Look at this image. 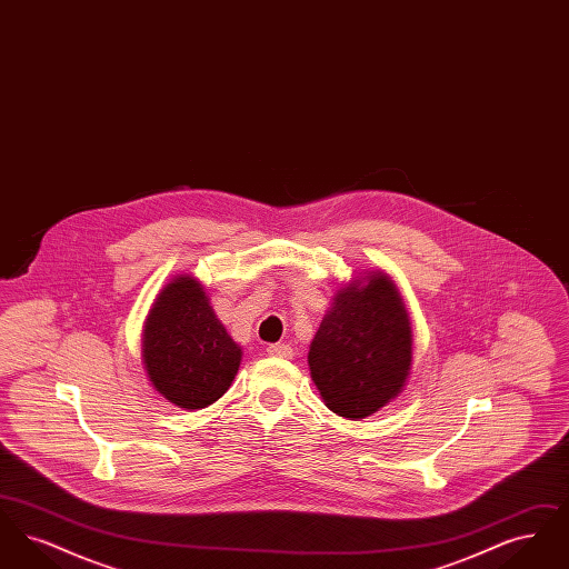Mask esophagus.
Wrapping results in <instances>:
<instances>
[{
    "label": "esophagus",
    "mask_w": 569,
    "mask_h": 569,
    "mask_svg": "<svg viewBox=\"0 0 569 569\" xmlns=\"http://www.w3.org/2000/svg\"><path fill=\"white\" fill-rule=\"evenodd\" d=\"M267 352L274 356V358H292L295 356V350L290 346H286V343H272V346L267 348Z\"/></svg>",
    "instance_id": "esophagus-1"
}]
</instances>
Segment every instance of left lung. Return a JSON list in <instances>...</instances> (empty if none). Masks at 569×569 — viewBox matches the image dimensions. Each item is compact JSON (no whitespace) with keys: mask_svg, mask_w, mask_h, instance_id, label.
<instances>
[{"mask_svg":"<svg viewBox=\"0 0 569 569\" xmlns=\"http://www.w3.org/2000/svg\"><path fill=\"white\" fill-rule=\"evenodd\" d=\"M413 332L392 277L367 271L341 286L309 346V371L326 407L348 420L395 401L411 373Z\"/></svg>","mask_w":569,"mask_h":569,"instance_id":"8db88e82","label":"left lung"}]
</instances>
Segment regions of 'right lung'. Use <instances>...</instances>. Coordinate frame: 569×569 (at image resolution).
<instances>
[{
  "instance_id": "add662e5",
  "label": "right lung",
  "mask_w": 569,
  "mask_h": 569,
  "mask_svg": "<svg viewBox=\"0 0 569 569\" xmlns=\"http://www.w3.org/2000/svg\"><path fill=\"white\" fill-rule=\"evenodd\" d=\"M241 358L204 286L191 274H174L142 326V365L158 395L190 411L209 407L234 381Z\"/></svg>"
}]
</instances>
